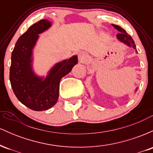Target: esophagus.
I'll list each match as a JSON object with an SVG mask.
<instances>
[{"mask_svg": "<svg viewBox=\"0 0 153 153\" xmlns=\"http://www.w3.org/2000/svg\"><path fill=\"white\" fill-rule=\"evenodd\" d=\"M78 59L80 62H85L87 59V55L85 52H81L78 54Z\"/></svg>", "mask_w": 153, "mask_h": 153, "instance_id": "obj_1", "label": "esophagus"}]
</instances>
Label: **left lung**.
Returning a JSON list of instances; mask_svg holds the SVG:
<instances>
[{"label":"left lung","instance_id":"obj_1","mask_svg":"<svg viewBox=\"0 0 153 153\" xmlns=\"http://www.w3.org/2000/svg\"><path fill=\"white\" fill-rule=\"evenodd\" d=\"M112 26H113L116 29H117L119 31H120V32H119V34H117V38L118 39L119 41L122 42L123 43H124L125 45H127V46L134 48V50H136V52H137V49H136V45H135L134 40H133V39L131 38L130 35L128 34L126 32V31L124 30V29H122L121 26L115 25V24H112Z\"/></svg>","mask_w":153,"mask_h":153}]
</instances>
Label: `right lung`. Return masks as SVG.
<instances>
[{
    "mask_svg": "<svg viewBox=\"0 0 153 153\" xmlns=\"http://www.w3.org/2000/svg\"><path fill=\"white\" fill-rule=\"evenodd\" d=\"M51 22L42 19L35 23L17 40L11 54L10 81L13 93L21 103L34 111H45L57 103L59 81L78 63L74 55L52 67L44 78L35 75L32 70L33 49L39 34L50 27Z\"/></svg>",
    "mask_w": 153,
    "mask_h": 153,
    "instance_id": "obj_1",
    "label": "right lung"
}]
</instances>
